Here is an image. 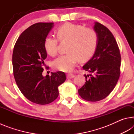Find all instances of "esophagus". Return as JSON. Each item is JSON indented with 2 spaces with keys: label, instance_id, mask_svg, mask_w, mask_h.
I'll return each mask as SVG.
<instances>
[{
  "label": "esophagus",
  "instance_id": "1",
  "mask_svg": "<svg viewBox=\"0 0 134 134\" xmlns=\"http://www.w3.org/2000/svg\"><path fill=\"white\" fill-rule=\"evenodd\" d=\"M74 76H75V75L72 73H69L67 74V77L68 79H72V78L74 77Z\"/></svg>",
  "mask_w": 134,
  "mask_h": 134
}]
</instances>
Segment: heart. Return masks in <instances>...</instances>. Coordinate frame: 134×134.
Wrapping results in <instances>:
<instances>
[{"label":"heart","mask_w":134,"mask_h":134,"mask_svg":"<svg viewBox=\"0 0 134 134\" xmlns=\"http://www.w3.org/2000/svg\"><path fill=\"white\" fill-rule=\"evenodd\" d=\"M57 38L48 37L44 41V48L50 56L57 54L58 41L68 42L67 54L60 55L54 60L53 65L62 71H70L74 69L79 59L89 60L96 51L98 35L94 29L85 28L80 25L67 23L59 27L57 31Z\"/></svg>","instance_id":"heart-1"}]
</instances>
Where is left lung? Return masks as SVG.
<instances>
[{
	"label": "left lung",
	"mask_w": 134,
	"mask_h": 134,
	"mask_svg": "<svg viewBox=\"0 0 134 134\" xmlns=\"http://www.w3.org/2000/svg\"><path fill=\"white\" fill-rule=\"evenodd\" d=\"M94 29L98 42L94 55L83 67L90 74H85L86 81L78 90L81 98L89 102L107 97L116 85L121 73V57L114 36L99 22L95 23Z\"/></svg>",
	"instance_id": "obj_1"
}]
</instances>
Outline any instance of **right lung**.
<instances>
[{
    "mask_svg": "<svg viewBox=\"0 0 134 134\" xmlns=\"http://www.w3.org/2000/svg\"><path fill=\"white\" fill-rule=\"evenodd\" d=\"M53 22L32 25L18 38L13 48V76L20 91L26 98L38 105L49 104L58 96V87L65 81L64 72L42 76L47 53L44 41L53 26Z\"/></svg>",
    "mask_w": 134,
    "mask_h": 134,
    "instance_id": "obj_1",
    "label": "right lung"
}]
</instances>
